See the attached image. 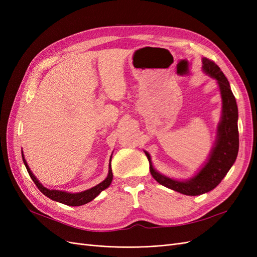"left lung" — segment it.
<instances>
[{
    "label": "left lung",
    "instance_id": "1",
    "mask_svg": "<svg viewBox=\"0 0 257 257\" xmlns=\"http://www.w3.org/2000/svg\"><path fill=\"white\" fill-rule=\"evenodd\" d=\"M201 61L203 72L216 80L222 98V113L216 127L215 142L205 164L190 179L178 180L159 173L152 164L150 154L144 150L149 160L150 173L155 180L170 190L189 196L201 195L216 188L234 165L239 150L238 107L229 82L214 62L207 58Z\"/></svg>",
    "mask_w": 257,
    "mask_h": 257
}]
</instances>
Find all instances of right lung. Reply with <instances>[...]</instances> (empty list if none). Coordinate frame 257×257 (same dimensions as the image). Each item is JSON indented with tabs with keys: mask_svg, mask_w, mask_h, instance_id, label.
I'll return each mask as SVG.
<instances>
[{
	"mask_svg": "<svg viewBox=\"0 0 257 257\" xmlns=\"http://www.w3.org/2000/svg\"><path fill=\"white\" fill-rule=\"evenodd\" d=\"M21 154H22V160H23V163H25L28 173H29L30 177L32 178V180L36 184L38 190H40L45 196H47L54 201H58V203L64 204L67 206H82L84 204L90 203V201L94 199L100 192L106 190L108 186L110 185V183L112 181V178H113L112 170H111V158H112V154H111L110 159H109V166H108V175H107L105 180L98 183L97 185L93 186V188H91L89 190L79 192V193H69L66 191H60V190H49L47 188H45V186L40 182V180H38V179L34 176L32 170L30 169L22 150H21Z\"/></svg>",
	"mask_w": 257,
	"mask_h": 257,
	"instance_id": "1",
	"label": "right lung"
}]
</instances>
